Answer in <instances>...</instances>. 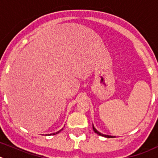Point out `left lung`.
Instances as JSON below:
<instances>
[{
    "label": "left lung",
    "mask_w": 158,
    "mask_h": 158,
    "mask_svg": "<svg viewBox=\"0 0 158 158\" xmlns=\"http://www.w3.org/2000/svg\"><path fill=\"white\" fill-rule=\"evenodd\" d=\"M93 129H94V131L96 132L97 134H98V135H101V136H104V137H107V138H112V137H114V136H112V135H104V134L101 133V132H99L97 130V129H95V128L94 127V126H93Z\"/></svg>",
    "instance_id": "obj_1"
}]
</instances>
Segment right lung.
Segmentation results:
<instances>
[{
	"label": "right lung",
	"mask_w": 158,
	"mask_h": 158,
	"mask_svg": "<svg viewBox=\"0 0 158 158\" xmlns=\"http://www.w3.org/2000/svg\"><path fill=\"white\" fill-rule=\"evenodd\" d=\"M62 129H61V130H59V131H58V132H55V133H52V134H49V135H55V134H57V133H59V132H61V130H62Z\"/></svg>",
	"instance_id": "1"
}]
</instances>
